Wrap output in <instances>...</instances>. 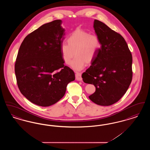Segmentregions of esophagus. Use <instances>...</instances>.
I'll use <instances>...</instances> for the list:
<instances>
[{
	"instance_id": "esophagus-1",
	"label": "esophagus",
	"mask_w": 150,
	"mask_h": 150,
	"mask_svg": "<svg viewBox=\"0 0 150 150\" xmlns=\"http://www.w3.org/2000/svg\"><path fill=\"white\" fill-rule=\"evenodd\" d=\"M76 76V79L78 81H82V78H81V73L79 72H76L75 74Z\"/></svg>"
}]
</instances>
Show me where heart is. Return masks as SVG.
<instances>
[{
    "label": "heart",
    "mask_w": 150,
    "mask_h": 150,
    "mask_svg": "<svg viewBox=\"0 0 150 150\" xmlns=\"http://www.w3.org/2000/svg\"><path fill=\"white\" fill-rule=\"evenodd\" d=\"M67 44L62 43L60 51L66 64H69L75 55L70 66L75 70H81L86 63L92 62L100 48L98 37L83 30L73 31L67 38Z\"/></svg>",
    "instance_id": "heart-1"
}]
</instances>
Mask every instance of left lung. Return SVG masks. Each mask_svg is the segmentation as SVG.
Segmentation results:
<instances>
[{
  "mask_svg": "<svg viewBox=\"0 0 150 150\" xmlns=\"http://www.w3.org/2000/svg\"><path fill=\"white\" fill-rule=\"evenodd\" d=\"M93 28L101 45L93 64L81 76L84 83L96 87L89 98L100 106H110L121 98L131 83L132 56L120 34L97 20Z\"/></svg>",
  "mask_w": 150,
  "mask_h": 150,
  "instance_id": "obj_1",
  "label": "left lung"
}]
</instances>
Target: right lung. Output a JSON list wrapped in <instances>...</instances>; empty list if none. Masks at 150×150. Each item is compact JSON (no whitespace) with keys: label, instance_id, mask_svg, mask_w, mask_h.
Here are the masks:
<instances>
[{"label":"right lung","instance_id":"right-lung-1","mask_svg":"<svg viewBox=\"0 0 150 150\" xmlns=\"http://www.w3.org/2000/svg\"><path fill=\"white\" fill-rule=\"evenodd\" d=\"M57 20L26 36L21 44L14 71L21 93L33 103L47 107L61 100L75 73L64 66L60 51L65 30Z\"/></svg>","mask_w":150,"mask_h":150}]
</instances>
